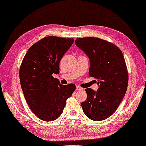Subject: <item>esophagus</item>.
Returning <instances> with one entry per match:
<instances>
[{"mask_svg": "<svg viewBox=\"0 0 146 146\" xmlns=\"http://www.w3.org/2000/svg\"><path fill=\"white\" fill-rule=\"evenodd\" d=\"M76 90L77 91H81V90H83V89L81 87H79V86H76Z\"/></svg>", "mask_w": 146, "mask_h": 146, "instance_id": "34e87169", "label": "esophagus"}]
</instances>
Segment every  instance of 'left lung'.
<instances>
[{
	"mask_svg": "<svg viewBox=\"0 0 146 146\" xmlns=\"http://www.w3.org/2000/svg\"><path fill=\"white\" fill-rule=\"evenodd\" d=\"M75 44L90 58L89 75L99 86L97 91L85 90L83 112L92 120H104L117 110L126 93L129 77L123 55L114 44L98 38H79Z\"/></svg>",
	"mask_w": 146,
	"mask_h": 146,
	"instance_id": "left-lung-1",
	"label": "left lung"
}]
</instances>
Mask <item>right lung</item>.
Wrapping results in <instances>:
<instances>
[{
  "label": "right lung",
  "instance_id": "add662e5",
  "mask_svg": "<svg viewBox=\"0 0 146 146\" xmlns=\"http://www.w3.org/2000/svg\"><path fill=\"white\" fill-rule=\"evenodd\" d=\"M74 43L72 38L47 36L32 45L21 65L19 79L25 100L40 120L51 121L63 112L66 100L76 85L64 86L52 74L59 73V64Z\"/></svg>",
  "mask_w": 146,
  "mask_h": 146
}]
</instances>
